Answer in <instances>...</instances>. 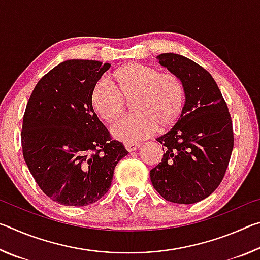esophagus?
<instances>
[{
  "mask_svg": "<svg viewBox=\"0 0 260 260\" xmlns=\"http://www.w3.org/2000/svg\"><path fill=\"white\" fill-rule=\"evenodd\" d=\"M140 146H141V144L138 143V142H126L125 143V148H126V150L128 151V152L138 150V149L140 148Z\"/></svg>",
  "mask_w": 260,
  "mask_h": 260,
  "instance_id": "esophagus-1",
  "label": "esophagus"
}]
</instances>
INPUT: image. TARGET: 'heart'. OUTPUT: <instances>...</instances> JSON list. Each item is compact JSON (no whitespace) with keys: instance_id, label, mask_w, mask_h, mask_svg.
I'll return each instance as SVG.
<instances>
[{"instance_id":"heart-1","label":"heart","mask_w":260,"mask_h":260,"mask_svg":"<svg viewBox=\"0 0 260 260\" xmlns=\"http://www.w3.org/2000/svg\"><path fill=\"white\" fill-rule=\"evenodd\" d=\"M110 85L95 83L90 93L94 111L109 124H114L132 103L134 113L113 126L112 135L125 142L148 138L156 129L165 132L181 118L187 93L182 79L149 65L129 63L114 70Z\"/></svg>"}]
</instances>
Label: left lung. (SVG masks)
Returning a JSON list of instances; mask_svg holds the SVG:
<instances>
[{"mask_svg":"<svg viewBox=\"0 0 260 260\" xmlns=\"http://www.w3.org/2000/svg\"><path fill=\"white\" fill-rule=\"evenodd\" d=\"M157 58L182 79L187 100L180 120L156 139L164 155L150 171V179L164 200L192 204L210 196L225 177L234 147L232 118L217 82L205 69L172 52Z\"/></svg>","mask_w":260,"mask_h":260,"instance_id":"1","label":"left lung"}]
</instances>
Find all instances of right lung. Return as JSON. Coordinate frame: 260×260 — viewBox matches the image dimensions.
Segmentation results:
<instances>
[{
    "mask_svg": "<svg viewBox=\"0 0 260 260\" xmlns=\"http://www.w3.org/2000/svg\"><path fill=\"white\" fill-rule=\"evenodd\" d=\"M110 67L63 61L40 79L26 105L24 159L41 190L59 204L85 206L102 199L114 167L128 153L111 139L90 102L91 89Z\"/></svg>",
    "mask_w": 260,
    "mask_h": 260,
    "instance_id": "add662e5",
    "label": "right lung"
}]
</instances>
